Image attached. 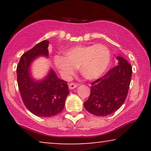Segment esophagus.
I'll list each match as a JSON object with an SVG mask.
<instances>
[{"label": "esophagus", "mask_w": 151, "mask_h": 151, "mask_svg": "<svg viewBox=\"0 0 151 151\" xmlns=\"http://www.w3.org/2000/svg\"><path fill=\"white\" fill-rule=\"evenodd\" d=\"M78 85L77 84H74V83H70L69 84V89H73V88H75L77 87Z\"/></svg>", "instance_id": "1"}]
</instances>
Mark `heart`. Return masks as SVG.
<instances>
[{
  "label": "heart",
  "mask_w": 151,
  "mask_h": 151,
  "mask_svg": "<svg viewBox=\"0 0 151 151\" xmlns=\"http://www.w3.org/2000/svg\"><path fill=\"white\" fill-rule=\"evenodd\" d=\"M65 56L53 58L55 67L65 78H69L79 68L80 73L88 80L100 78L108 69L111 53L104 45H78L65 51Z\"/></svg>",
  "instance_id": "heart-1"
}]
</instances>
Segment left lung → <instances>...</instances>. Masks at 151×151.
<instances>
[{
	"mask_svg": "<svg viewBox=\"0 0 151 151\" xmlns=\"http://www.w3.org/2000/svg\"><path fill=\"white\" fill-rule=\"evenodd\" d=\"M116 59L118 65L91 84L90 96L84 103V106L93 115H110L120 108L127 98L132 67L123 57L117 56Z\"/></svg>",
	"mask_w": 151,
	"mask_h": 151,
	"instance_id": "1",
	"label": "left lung"
}]
</instances>
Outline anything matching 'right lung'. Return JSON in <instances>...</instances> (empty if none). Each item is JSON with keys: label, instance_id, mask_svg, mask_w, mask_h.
I'll return each mask as SVG.
<instances>
[{"label": "right lung", "instance_id": "1", "mask_svg": "<svg viewBox=\"0 0 151 151\" xmlns=\"http://www.w3.org/2000/svg\"><path fill=\"white\" fill-rule=\"evenodd\" d=\"M49 41L43 40L27 51L17 66L18 88L27 109L38 117H52L63 110L69 93L67 82L58 78L50 68L42 80L33 77L31 66L39 57H49Z\"/></svg>", "mask_w": 151, "mask_h": 151}]
</instances>
